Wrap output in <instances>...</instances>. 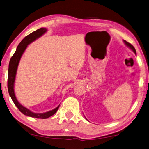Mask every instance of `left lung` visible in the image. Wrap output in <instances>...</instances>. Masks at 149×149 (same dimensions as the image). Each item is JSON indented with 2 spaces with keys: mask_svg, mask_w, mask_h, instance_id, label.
<instances>
[{
  "mask_svg": "<svg viewBox=\"0 0 149 149\" xmlns=\"http://www.w3.org/2000/svg\"><path fill=\"white\" fill-rule=\"evenodd\" d=\"M124 41V42L125 43V44H126V45L127 46H128L129 47V48H130V49H132V50H133V52H134V53L135 54H136V51H135V48H134V46H133L132 45V44H130V43H129V42H127V41H126V40H123Z\"/></svg>",
  "mask_w": 149,
  "mask_h": 149,
  "instance_id": "left-lung-1",
  "label": "left lung"
}]
</instances>
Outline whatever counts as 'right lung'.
Segmentation results:
<instances>
[{
    "label": "right lung",
    "mask_w": 149,
    "mask_h": 149,
    "mask_svg": "<svg viewBox=\"0 0 149 149\" xmlns=\"http://www.w3.org/2000/svg\"><path fill=\"white\" fill-rule=\"evenodd\" d=\"M47 29L46 28L38 29L34 31L33 33H31L23 39L22 42L19 44V45L17 46L16 50H15V53L11 57V59H10L8 67V90L9 95L10 97H11L13 102L14 103L15 106L17 107L18 109L20 111V112H22V113L23 114H25V115L33 117V118L42 119L48 118L49 116L54 115V114L56 113L57 111L58 110L59 105L57 106L56 109H53V110L46 112V113H33L32 111L29 110L27 108L23 107L18 102L16 97H15V95L14 88L18 64H19V60L22 56L23 52H25V49L27 48L29 44L32 42L35 41L36 38H39L40 36L44 35Z\"/></svg>",
    "instance_id": "add662e5"
}]
</instances>
